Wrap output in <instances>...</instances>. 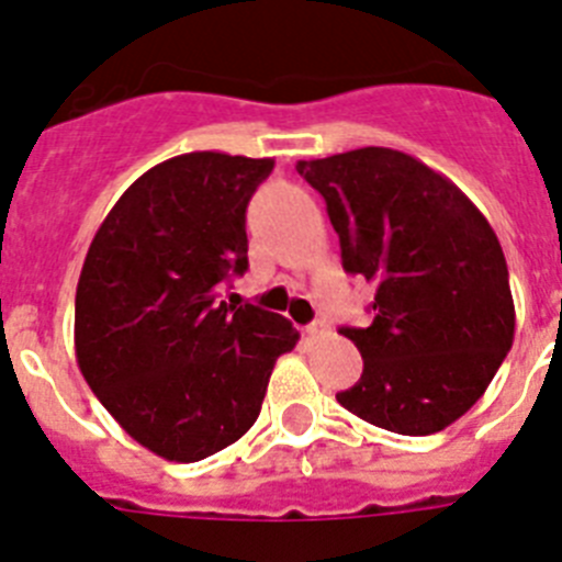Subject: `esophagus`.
Masks as SVG:
<instances>
[{"instance_id": "1", "label": "esophagus", "mask_w": 562, "mask_h": 562, "mask_svg": "<svg viewBox=\"0 0 562 562\" xmlns=\"http://www.w3.org/2000/svg\"><path fill=\"white\" fill-rule=\"evenodd\" d=\"M326 329H329V326H326V321H315V324L306 326V337H310V340H317V337L326 335Z\"/></svg>"}]
</instances>
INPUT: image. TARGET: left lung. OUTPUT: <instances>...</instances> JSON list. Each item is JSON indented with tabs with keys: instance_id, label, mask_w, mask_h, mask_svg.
Segmentation results:
<instances>
[{
	"instance_id": "obj_1",
	"label": "left lung",
	"mask_w": 562,
	"mask_h": 562,
	"mask_svg": "<svg viewBox=\"0 0 562 562\" xmlns=\"http://www.w3.org/2000/svg\"><path fill=\"white\" fill-rule=\"evenodd\" d=\"M295 168L326 200L342 270L376 286L371 326L340 329L362 355V376L337 402L391 434H439L484 396L513 349L498 236L445 173L396 148Z\"/></svg>"
}]
</instances>
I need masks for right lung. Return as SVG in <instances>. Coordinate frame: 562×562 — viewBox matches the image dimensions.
<instances>
[{"label": "right lung", "instance_id": "add662e5", "mask_svg": "<svg viewBox=\"0 0 562 562\" xmlns=\"http://www.w3.org/2000/svg\"><path fill=\"white\" fill-rule=\"evenodd\" d=\"M270 157L191 151L123 191L89 245L76 290V357L137 445L207 459L258 419L272 366L295 349L286 317L227 304L247 270L245 211Z\"/></svg>", "mask_w": 562, "mask_h": 562}]
</instances>
